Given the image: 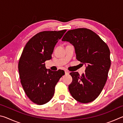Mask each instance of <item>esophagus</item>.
Instances as JSON below:
<instances>
[{
  "mask_svg": "<svg viewBox=\"0 0 123 123\" xmlns=\"http://www.w3.org/2000/svg\"><path fill=\"white\" fill-rule=\"evenodd\" d=\"M64 72H65V74L66 75H68L69 74V72H68V71H67V70H65V71H64Z\"/></svg>",
  "mask_w": 123,
  "mask_h": 123,
  "instance_id": "obj_1",
  "label": "esophagus"
}]
</instances>
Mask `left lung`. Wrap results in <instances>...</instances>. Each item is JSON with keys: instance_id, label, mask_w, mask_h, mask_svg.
<instances>
[{"instance_id": "left-lung-1", "label": "left lung", "mask_w": 123, "mask_h": 123, "mask_svg": "<svg viewBox=\"0 0 123 123\" xmlns=\"http://www.w3.org/2000/svg\"><path fill=\"white\" fill-rule=\"evenodd\" d=\"M73 45L76 59L86 66L85 73L71 72L68 88L80 103L93 101L100 94L107 79L111 60L107 45L94 32L86 28L68 31L62 39Z\"/></svg>"}]
</instances>
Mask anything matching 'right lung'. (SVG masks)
<instances>
[{
	"instance_id": "obj_1",
	"label": "right lung",
	"mask_w": 123,
	"mask_h": 123,
	"mask_svg": "<svg viewBox=\"0 0 123 123\" xmlns=\"http://www.w3.org/2000/svg\"><path fill=\"white\" fill-rule=\"evenodd\" d=\"M66 31L39 32L28 42L23 50L18 63L20 82L27 96L37 105L50 100L56 85L64 75L63 70L47 69L44 62L51 59L54 47Z\"/></svg>"
}]
</instances>
